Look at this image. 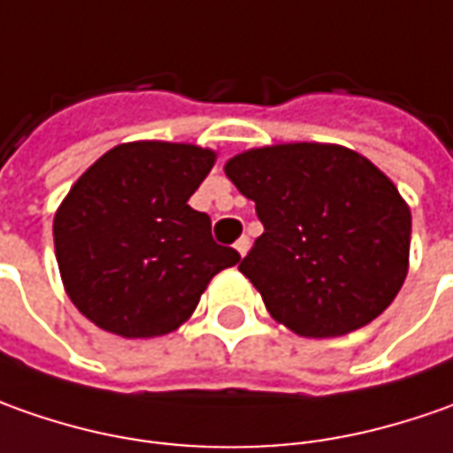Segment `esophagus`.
I'll return each mask as SVG.
<instances>
[{"label": "esophagus", "instance_id": "obj_1", "mask_svg": "<svg viewBox=\"0 0 453 453\" xmlns=\"http://www.w3.org/2000/svg\"><path fill=\"white\" fill-rule=\"evenodd\" d=\"M248 248H250V238H248V235L238 238V242H235V250H238L241 256H245V253H248Z\"/></svg>", "mask_w": 453, "mask_h": 453}]
</instances>
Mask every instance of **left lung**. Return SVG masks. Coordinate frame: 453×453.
Wrapping results in <instances>:
<instances>
[{
    "label": "left lung",
    "mask_w": 453,
    "mask_h": 453,
    "mask_svg": "<svg viewBox=\"0 0 453 453\" xmlns=\"http://www.w3.org/2000/svg\"><path fill=\"white\" fill-rule=\"evenodd\" d=\"M226 175L256 203L263 235L241 273L293 334L334 338L364 328L409 273L411 211L356 150L283 142L245 150Z\"/></svg>",
    "instance_id": "left-lung-1"
}]
</instances>
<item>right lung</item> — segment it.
<instances>
[{"label":"right lung","instance_id":"1","mask_svg":"<svg viewBox=\"0 0 453 453\" xmlns=\"http://www.w3.org/2000/svg\"><path fill=\"white\" fill-rule=\"evenodd\" d=\"M218 152L137 140L89 165L55 212V256L77 311L102 331L155 338L193 316L212 275L238 250L188 205Z\"/></svg>","mask_w":453,"mask_h":453}]
</instances>
